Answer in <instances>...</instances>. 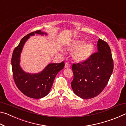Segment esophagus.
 Wrapping results in <instances>:
<instances>
[{"mask_svg": "<svg viewBox=\"0 0 126 126\" xmlns=\"http://www.w3.org/2000/svg\"><path fill=\"white\" fill-rule=\"evenodd\" d=\"M65 68H70V64L68 63H65Z\"/></svg>", "mask_w": 126, "mask_h": 126, "instance_id": "1", "label": "esophagus"}]
</instances>
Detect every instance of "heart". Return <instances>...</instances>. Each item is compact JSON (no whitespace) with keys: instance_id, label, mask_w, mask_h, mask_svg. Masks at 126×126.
<instances>
[{"instance_id":"b5f03b06","label":"heart","mask_w":126,"mask_h":126,"mask_svg":"<svg viewBox=\"0 0 126 126\" xmlns=\"http://www.w3.org/2000/svg\"><path fill=\"white\" fill-rule=\"evenodd\" d=\"M69 50L73 52V57L77 62L87 60L94 50V45L91 42H85L82 40H76L69 46Z\"/></svg>"}]
</instances>
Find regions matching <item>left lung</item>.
Listing matches in <instances>:
<instances>
[{
    "label": "left lung",
    "mask_w": 126,
    "mask_h": 126,
    "mask_svg": "<svg viewBox=\"0 0 126 126\" xmlns=\"http://www.w3.org/2000/svg\"><path fill=\"white\" fill-rule=\"evenodd\" d=\"M97 53L83 62L73 64V79L71 82L74 93L84 99L99 94L107 84L113 70L111 50L107 43L99 39Z\"/></svg>",
    "instance_id": "left-lung-1"
}]
</instances>
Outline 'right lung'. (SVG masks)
<instances>
[{"mask_svg": "<svg viewBox=\"0 0 126 126\" xmlns=\"http://www.w3.org/2000/svg\"><path fill=\"white\" fill-rule=\"evenodd\" d=\"M35 34L47 35L38 30L27 34L21 39L19 45L14 49L12 57V67L13 78L16 87L27 96L39 99L49 93L55 76L64 67V62L49 63L42 72L38 73H26L20 65V54L25 42Z\"/></svg>", "mask_w": 126, "mask_h": 126, "instance_id": "obj_1", "label": "right lung"}]
</instances>
